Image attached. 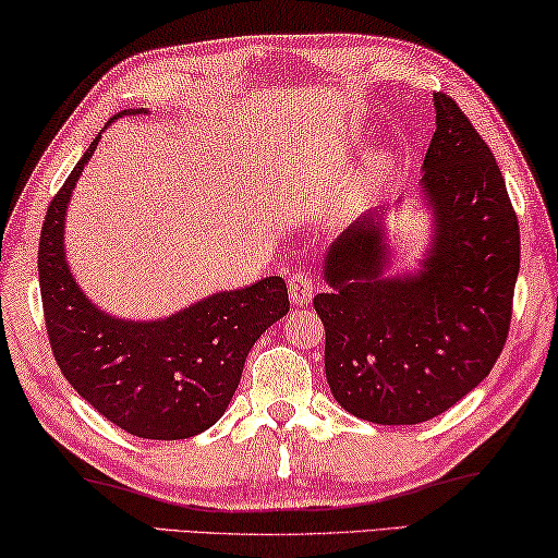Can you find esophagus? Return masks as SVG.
<instances>
[{
	"label": "esophagus",
	"mask_w": 558,
	"mask_h": 558,
	"mask_svg": "<svg viewBox=\"0 0 558 558\" xmlns=\"http://www.w3.org/2000/svg\"><path fill=\"white\" fill-rule=\"evenodd\" d=\"M316 291V277L312 271H296L294 277L289 279V296L296 306H304L312 301Z\"/></svg>",
	"instance_id": "esophagus-1"
}]
</instances>
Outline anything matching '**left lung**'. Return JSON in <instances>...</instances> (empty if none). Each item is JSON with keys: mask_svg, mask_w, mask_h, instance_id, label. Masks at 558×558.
Segmentation results:
<instances>
[{"mask_svg": "<svg viewBox=\"0 0 558 558\" xmlns=\"http://www.w3.org/2000/svg\"><path fill=\"white\" fill-rule=\"evenodd\" d=\"M435 113L423 193L437 225L425 269L383 279L388 250L368 215L328 250L333 291L314 299L336 403L378 425L450 410L489 376L511 324L519 222L505 178L458 100L440 90Z\"/></svg>", "mask_w": 558, "mask_h": 558, "instance_id": "obj_1", "label": "left lung"}]
</instances>
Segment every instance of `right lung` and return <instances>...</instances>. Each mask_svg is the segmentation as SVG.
I'll use <instances>...</instances> for the list:
<instances>
[{
    "instance_id": "right-lung-1",
    "label": "right lung",
    "mask_w": 558,
    "mask_h": 558,
    "mask_svg": "<svg viewBox=\"0 0 558 558\" xmlns=\"http://www.w3.org/2000/svg\"><path fill=\"white\" fill-rule=\"evenodd\" d=\"M98 141L53 195L41 227L39 289L53 359L78 396L121 430L143 440H185L230 405L246 353L289 312L287 284L267 277L166 322L106 316L81 294L63 259V215Z\"/></svg>"
}]
</instances>
